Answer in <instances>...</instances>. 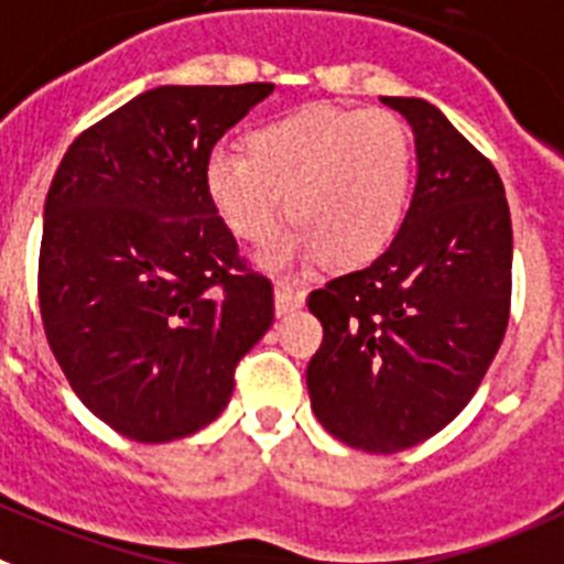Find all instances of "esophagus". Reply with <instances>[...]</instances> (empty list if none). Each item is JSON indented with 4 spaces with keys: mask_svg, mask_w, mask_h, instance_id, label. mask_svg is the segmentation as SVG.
I'll list each match as a JSON object with an SVG mask.
<instances>
[{
    "mask_svg": "<svg viewBox=\"0 0 564 564\" xmlns=\"http://www.w3.org/2000/svg\"><path fill=\"white\" fill-rule=\"evenodd\" d=\"M306 303V294L301 289L289 286V283H278L275 286V314L278 317H286V314L297 312V308Z\"/></svg>",
    "mask_w": 564,
    "mask_h": 564,
    "instance_id": "1",
    "label": "esophagus"
}]
</instances>
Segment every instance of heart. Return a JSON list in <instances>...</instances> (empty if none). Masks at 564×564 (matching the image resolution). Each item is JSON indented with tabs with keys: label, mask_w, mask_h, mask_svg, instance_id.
<instances>
[{
	"label": "heart",
	"mask_w": 564,
	"mask_h": 564,
	"mask_svg": "<svg viewBox=\"0 0 564 564\" xmlns=\"http://www.w3.org/2000/svg\"><path fill=\"white\" fill-rule=\"evenodd\" d=\"M413 140L388 109L312 104L247 134V154L213 149L205 191L227 230L267 245L286 216L297 230L263 252L272 272L326 258L337 270L377 261L402 230Z\"/></svg>",
	"instance_id": "b5f03b06"
}]
</instances>
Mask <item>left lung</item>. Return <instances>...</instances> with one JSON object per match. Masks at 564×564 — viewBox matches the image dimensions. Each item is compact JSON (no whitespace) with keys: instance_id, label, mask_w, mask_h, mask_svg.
<instances>
[{"instance_id":"left-lung-1","label":"left lung","mask_w":564,"mask_h":564,"mask_svg":"<svg viewBox=\"0 0 564 564\" xmlns=\"http://www.w3.org/2000/svg\"><path fill=\"white\" fill-rule=\"evenodd\" d=\"M415 137V187L393 245L312 292L323 345L306 370L334 438L390 455L444 430L509 326L511 216L495 165L421 98H382Z\"/></svg>"}]
</instances>
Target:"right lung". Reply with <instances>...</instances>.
<instances>
[{
	"label": "right lung",
	"mask_w": 564,
	"mask_h": 564,
	"mask_svg": "<svg viewBox=\"0 0 564 564\" xmlns=\"http://www.w3.org/2000/svg\"><path fill=\"white\" fill-rule=\"evenodd\" d=\"M272 84L156 86L69 145L44 202L39 306L86 408L165 444L207 427L275 317L205 191L216 140Z\"/></svg>",
	"instance_id": "obj_1"
}]
</instances>
